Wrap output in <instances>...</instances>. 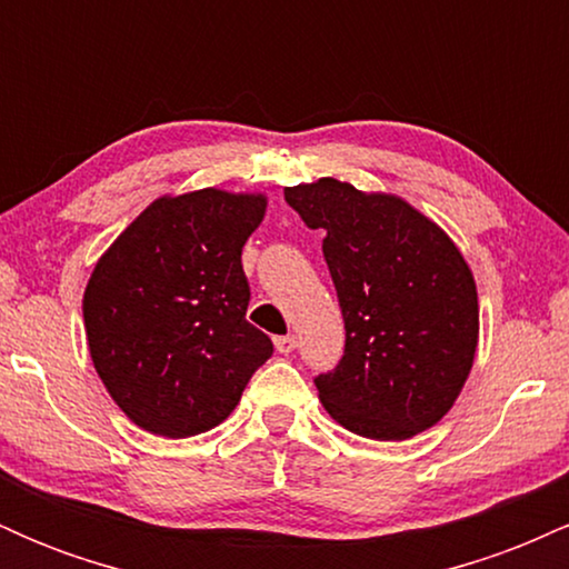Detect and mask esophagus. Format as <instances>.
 Here are the masks:
<instances>
[{"label":"esophagus","instance_id":"34e87169","mask_svg":"<svg viewBox=\"0 0 569 569\" xmlns=\"http://www.w3.org/2000/svg\"><path fill=\"white\" fill-rule=\"evenodd\" d=\"M297 345H299V339L293 335L276 337V348H278V352H283V356H289V352L297 350Z\"/></svg>","mask_w":569,"mask_h":569}]
</instances>
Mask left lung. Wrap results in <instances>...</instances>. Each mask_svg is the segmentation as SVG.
I'll use <instances>...</instances> for the list:
<instances>
[{
  "instance_id": "1",
  "label": "left lung",
  "mask_w": 569,
  "mask_h": 569,
  "mask_svg": "<svg viewBox=\"0 0 569 569\" xmlns=\"http://www.w3.org/2000/svg\"><path fill=\"white\" fill-rule=\"evenodd\" d=\"M310 230L345 318V356L316 377L342 428L403 441L441 420L460 396L479 342L471 267L449 234L396 194L321 179L283 189Z\"/></svg>"
}]
</instances>
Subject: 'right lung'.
Masks as SVG:
<instances>
[{"instance_id":"obj_1","label":"right lung","mask_w":569,"mask_h":569,"mask_svg":"<svg viewBox=\"0 0 569 569\" xmlns=\"http://www.w3.org/2000/svg\"><path fill=\"white\" fill-rule=\"evenodd\" d=\"M264 194L160 198L98 259L82 299L93 367L136 426L166 439L217 428L272 342L246 321L240 253Z\"/></svg>"}]
</instances>
